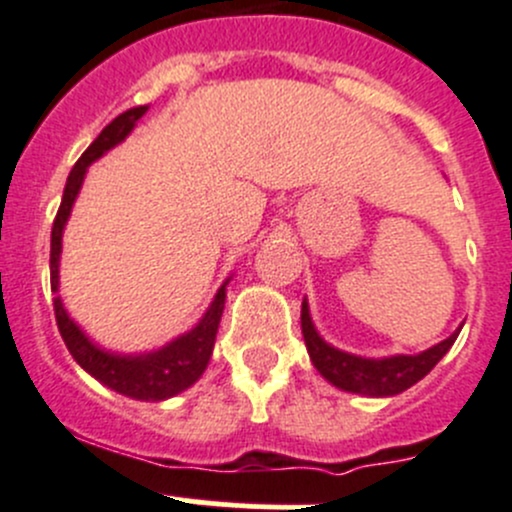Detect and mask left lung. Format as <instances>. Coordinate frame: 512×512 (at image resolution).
Segmentation results:
<instances>
[{"mask_svg": "<svg viewBox=\"0 0 512 512\" xmlns=\"http://www.w3.org/2000/svg\"><path fill=\"white\" fill-rule=\"evenodd\" d=\"M458 332H453L441 344L416 356L399 354L386 356V359H364V356L339 352V349L329 347L319 337L317 329H314L307 299L302 302V334L312 364L317 366V371L329 384L361 396H394L414 386L416 381H421L446 356L448 349L456 342Z\"/></svg>", "mask_w": 512, "mask_h": 512, "instance_id": "left-lung-1", "label": "left lung"}]
</instances>
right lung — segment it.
I'll return each instance as SVG.
<instances>
[{"label": "right lung", "instance_id": "right-lung-1", "mask_svg": "<svg viewBox=\"0 0 512 512\" xmlns=\"http://www.w3.org/2000/svg\"><path fill=\"white\" fill-rule=\"evenodd\" d=\"M148 111V106H136L128 108L126 113L113 118L94 143L84 151V156L76 160V165L71 168L69 178H66L64 198H61L59 213L54 218V227H51V292H59V255H61V235H64V225L71 215V205H74L76 195H79L81 183H84L86 168L94 163L96 158H101L103 153L111 151L113 146L123 141L128 133L133 131V126L138 123V118ZM227 285V282H225ZM225 285L218 289L213 304L205 312V317L190 329L188 334L178 337L175 342H170L168 347L158 349V352L148 354H113L103 352L101 347H96L84 332L74 324V319L66 314L61 297H54V314H56V327H59L61 339H64L66 349L71 356L79 361L81 369L89 371L94 379L101 381L108 389L118 391L123 396H131L138 401H163L170 396L180 394L188 386H193L195 381L203 376L205 366H208L210 354L215 347V334H218L220 317H223L225 309Z\"/></svg>", "mask_w": 512, "mask_h": 512}]
</instances>
